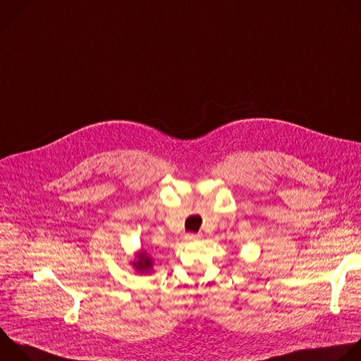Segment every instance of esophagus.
Segmentation results:
<instances>
[{"instance_id": "esophagus-1", "label": "esophagus", "mask_w": 361, "mask_h": 361, "mask_svg": "<svg viewBox=\"0 0 361 361\" xmlns=\"http://www.w3.org/2000/svg\"><path fill=\"white\" fill-rule=\"evenodd\" d=\"M201 238H202L201 233H192V232H188V233H185V236H184V239H185L187 243L198 241V239H201Z\"/></svg>"}]
</instances>
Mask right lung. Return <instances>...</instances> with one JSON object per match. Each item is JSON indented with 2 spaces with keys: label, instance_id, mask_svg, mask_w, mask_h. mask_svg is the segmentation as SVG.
<instances>
[{
  "label": "right lung",
  "instance_id": "add662e5",
  "mask_svg": "<svg viewBox=\"0 0 361 361\" xmlns=\"http://www.w3.org/2000/svg\"><path fill=\"white\" fill-rule=\"evenodd\" d=\"M137 258H139V261H136L133 265L136 267V269L139 271V272H142V274H145V272H149L150 269H152V258H149L145 252H140L139 255H137Z\"/></svg>",
  "mask_w": 361,
  "mask_h": 361
}]
</instances>
